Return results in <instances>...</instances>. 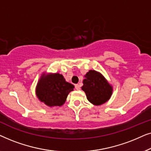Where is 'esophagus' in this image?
<instances>
[{"instance_id":"obj_1","label":"esophagus","mask_w":151,"mask_h":151,"mask_svg":"<svg viewBox=\"0 0 151 151\" xmlns=\"http://www.w3.org/2000/svg\"><path fill=\"white\" fill-rule=\"evenodd\" d=\"M75 88H76V90H80V84H75Z\"/></svg>"}]
</instances>
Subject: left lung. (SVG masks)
Listing matches in <instances>:
<instances>
[{
  "label": "left lung",
  "mask_w": 151,
  "mask_h": 151,
  "mask_svg": "<svg viewBox=\"0 0 151 151\" xmlns=\"http://www.w3.org/2000/svg\"><path fill=\"white\" fill-rule=\"evenodd\" d=\"M82 89L85 92L87 100L93 104L101 105L110 99L113 87L102 74L90 70L84 76Z\"/></svg>",
  "instance_id": "obj_1"
}]
</instances>
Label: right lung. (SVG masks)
<instances>
[{"label": "right lung", "mask_w": 151, "mask_h": 151, "mask_svg": "<svg viewBox=\"0 0 151 151\" xmlns=\"http://www.w3.org/2000/svg\"><path fill=\"white\" fill-rule=\"evenodd\" d=\"M74 86L66 82L60 73H43L37 84L36 93L42 102L49 106H60L65 104L68 94Z\"/></svg>", "instance_id": "obj_1"}]
</instances>
